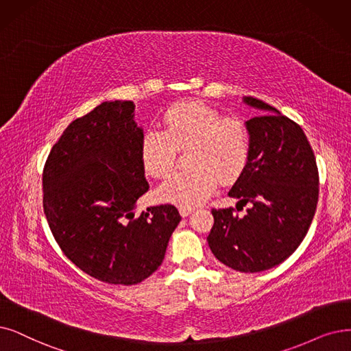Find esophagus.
<instances>
[{
    "instance_id": "1",
    "label": "esophagus",
    "mask_w": 351,
    "mask_h": 351,
    "mask_svg": "<svg viewBox=\"0 0 351 351\" xmlns=\"http://www.w3.org/2000/svg\"><path fill=\"white\" fill-rule=\"evenodd\" d=\"M178 212H180V215L183 216V217H187L189 215H191L193 208H190V207H180V208H178Z\"/></svg>"
}]
</instances>
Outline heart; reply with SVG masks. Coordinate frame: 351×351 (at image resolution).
I'll return each mask as SVG.
<instances>
[{
    "instance_id": "b5f03b06",
    "label": "heart",
    "mask_w": 351,
    "mask_h": 351,
    "mask_svg": "<svg viewBox=\"0 0 351 351\" xmlns=\"http://www.w3.org/2000/svg\"><path fill=\"white\" fill-rule=\"evenodd\" d=\"M164 131H147L139 156L147 174L162 178L177 164L178 151L189 149L193 168L168 176L158 189L162 202L180 207L204 203L221 183H233L249 162L250 135L239 117H224L203 101H184L168 108Z\"/></svg>"
}]
</instances>
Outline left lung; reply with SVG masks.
<instances>
[{
	"label": "left lung",
	"instance_id": "obj_1",
	"mask_svg": "<svg viewBox=\"0 0 351 351\" xmlns=\"http://www.w3.org/2000/svg\"><path fill=\"white\" fill-rule=\"evenodd\" d=\"M243 101L271 110L246 121L249 162L229 191L230 197L241 199L242 208H249L245 216L233 207L213 208L207 242L229 268L261 272L291 256L310 229L318 203V168L297 122L256 97L245 96Z\"/></svg>",
	"mask_w": 351,
	"mask_h": 351
}]
</instances>
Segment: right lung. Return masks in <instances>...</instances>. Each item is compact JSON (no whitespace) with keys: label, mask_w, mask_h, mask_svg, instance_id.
Returning <instances> with one entry per match:
<instances>
[{"label":"right lung","mask_w":351,"mask_h":351,"mask_svg":"<svg viewBox=\"0 0 351 351\" xmlns=\"http://www.w3.org/2000/svg\"><path fill=\"white\" fill-rule=\"evenodd\" d=\"M134 102H104L70 122L43 168V208L63 254L102 282L135 285L161 265L181 220L171 204L135 216L149 189Z\"/></svg>","instance_id":"right-lung-1"}]
</instances>
